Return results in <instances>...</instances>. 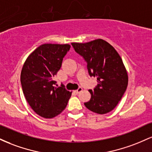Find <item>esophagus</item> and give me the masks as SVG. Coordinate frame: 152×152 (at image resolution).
<instances>
[{"mask_svg": "<svg viewBox=\"0 0 152 152\" xmlns=\"http://www.w3.org/2000/svg\"><path fill=\"white\" fill-rule=\"evenodd\" d=\"M82 90H83V88H82L81 87H79V88H78L77 90L75 91V92H76V94H79L80 92H81V91H82Z\"/></svg>", "mask_w": 152, "mask_h": 152, "instance_id": "34e87169", "label": "esophagus"}]
</instances>
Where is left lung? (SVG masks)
Returning <instances> with one entry per match:
<instances>
[{
    "mask_svg": "<svg viewBox=\"0 0 152 152\" xmlns=\"http://www.w3.org/2000/svg\"><path fill=\"white\" fill-rule=\"evenodd\" d=\"M71 45L86 62L89 76L97 78L98 84L94 90H88L91 96L84 105L99 114L110 112L121 99L128 85L127 71L119 54L102 39Z\"/></svg>",
    "mask_w": 152,
    "mask_h": 152,
    "instance_id": "8db88e82",
    "label": "left lung"
}]
</instances>
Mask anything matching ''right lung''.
I'll return each mask as SVG.
<instances>
[{"mask_svg":"<svg viewBox=\"0 0 152 152\" xmlns=\"http://www.w3.org/2000/svg\"><path fill=\"white\" fill-rule=\"evenodd\" d=\"M70 48L69 44H43L28 56L23 66L20 83L25 98L35 112L43 118L60 114L71 96L64 84L56 87L53 81Z\"/></svg>","mask_w":152,"mask_h":152,"instance_id":"1","label":"right lung"}]
</instances>
